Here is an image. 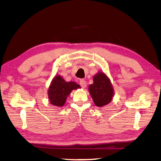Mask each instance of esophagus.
Listing matches in <instances>:
<instances>
[{"label":"esophagus","mask_w":161,"mask_h":161,"mask_svg":"<svg viewBox=\"0 0 161 161\" xmlns=\"http://www.w3.org/2000/svg\"><path fill=\"white\" fill-rule=\"evenodd\" d=\"M79 84H80V85L81 86L82 88H83V89H85V87L86 86V82L84 79H81V80H80Z\"/></svg>","instance_id":"34e87169"}]
</instances>
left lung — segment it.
Masks as SVG:
<instances>
[{"label": "left lung", "instance_id": "left-lung-1", "mask_svg": "<svg viewBox=\"0 0 161 161\" xmlns=\"http://www.w3.org/2000/svg\"><path fill=\"white\" fill-rule=\"evenodd\" d=\"M90 95L98 108L109 104L113 99L114 89L109 78L103 72H98L93 76V83L89 86Z\"/></svg>", "mask_w": 161, "mask_h": 161}]
</instances>
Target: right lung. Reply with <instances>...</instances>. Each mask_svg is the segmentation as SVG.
I'll return each mask as SVG.
<instances>
[{"instance_id":"1","label":"right lung","mask_w":161,"mask_h":161,"mask_svg":"<svg viewBox=\"0 0 161 161\" xmlns=\"http://www.w3.org/2000/svg\"><path fill=\"white\" fill-rule=\"evenodd\" d=\"M79 88H80V86L75 82H66L60 75H56L52 79L48 88V99L52 105L62 107L72 91Z\"/></svg>"}]
</instances>
